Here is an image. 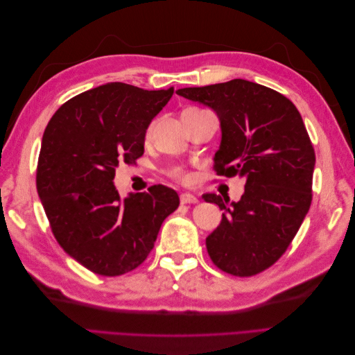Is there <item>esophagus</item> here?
Instances as JSON below:
<instances>
[{"mask_svg": "<svg viewBox=\"0 0 355 355\" xmlns=\"http://www.w3.org/2000/svg\"><path fill=\"white\" fill-rule=\"evenodd\" d=\"M198 200L196 196L189 194V192H184V194H180V202L182 204H196Z\"/></svg>", "mask_w": 355, "mask_h": 355, "instance_id": "esophagus-1", "label": "esophagus"}]
</instances>
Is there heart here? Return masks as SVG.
I'll return each mask as SVG.
<instances>
[{"label":"heart","mask_w":355,"mask_h":355,"mask_svg":"<svg viewBox=\"0 0 355 355\" xmlns=\"http://www.w3.org/2000/svg\"><path fill=\"white\" fill-rule=\"evenodd\" d=\"M151 130H153V127H149V128H148V132H146V136L151 135ZM171 175H173V176H175V178H178V179L187 180V178L184 176V173H182V170H179V168H175L173 171H171Z\"/></svg>","instance_id":"b5f03b06"}]
</instances>
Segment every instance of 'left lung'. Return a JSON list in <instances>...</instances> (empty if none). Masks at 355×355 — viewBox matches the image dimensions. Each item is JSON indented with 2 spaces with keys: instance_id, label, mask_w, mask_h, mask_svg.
Listing matches in <instances>:
<instances>
[{
  "instance_id": "left-lung-1",
  "label": "left lung",
  "mask_w": 355,
  "mask_h": 355,
  "mask_svg": "<svg viewBox=\"0 0 355 355\" xmlns=\"http://www.w3.org/2000/svg\"><path fill=\"white\" fill-rule=\"evenodd\" d=\"M176 93L219 118L216 175L245 179L237 202L202 196L223 210L206 239L210 259L232 275L259 274L287 250L313 200L315 153L302 116L282 93L241 78Z\"/></svg>"
}]
</instances>
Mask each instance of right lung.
I'll list each match as a JSON object with an SVG mask.
<instances>
[{"mask_svg": "<svg viewBox=\"0 0 355 355\" xmlns=\"http://www.w3.org/2000/svg\"><path fill=\"white\" fill-rule=\"evenodd\" d=\"M171 96L173 87L103 84L63 103L42 135L41 204L62 249L94 274L133 271L179 206L178 192L164 185L125 198L114 185L118 164L144 155L146 128Z\"/></svg>", "mask_w": 355, "mask_h": 355, "instance_id": "obj_1", "label": "right lung"}]
</instances>
